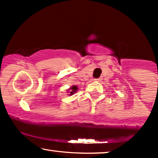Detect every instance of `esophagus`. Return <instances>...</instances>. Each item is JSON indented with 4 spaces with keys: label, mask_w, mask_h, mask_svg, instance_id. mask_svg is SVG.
<instances>
[{
    "label": "esophagus",
    "mask_w": 158,
    "mask_h": 158,
    "mask_svg": "<svg viewBox=\"0 0 158 158\" xmlns=\"http://www.w3.org/2000/svg\"><path fill=\"white\" fill-rule=\"evenodd\" d=\"M94 81H100L102 80V78H98V79H94Z\"/></svg>",
    "instance_id": "esophagus-1"
}]
</instances>
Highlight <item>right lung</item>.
<instances>
[{
    "label": "right lung",
    "mask_w": 158,
    "mask_h": 158,
    "mask_svg": "<svg viewBox=\"0 0 158 158\" xmlns=\"http://www.w3.org/2000/svg\"><path fill=\"white\" fill-rule=\"evenodd\" d=\"M78 90V87L77 86H76V85H73V86H71L70 87V88H69V89H68L67 90V93H68L69 94L68 95H73L75 93H77V90Z\"/></svg>",
    "instance_id": "obj_1"
}]
</instances>
